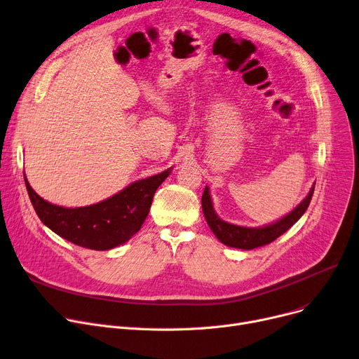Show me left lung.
Returning <instances> with one entry per match:
<instances>
[{
	"label": "left lung",
	"mask_w": 359,
	"mask_h": 359,
	"mask_svg": "<svg viewBox=\"0 0 359 359\" xmlns=\"http://www.w3.org/2000/svg\"><path fill=\"white\" fill-rule=\"evenodd\" d=\"M313 191H314V185L311 187L307 197L296 208H294L291 213H288L278 222L266 224L264 227H243V226L231 224L222 220L213 208L208 187H205L203 193L201 205H203V213L207 220V224L210 226V229H212V231L222 243L230 248H239V249L249 250V249H255V248L268 245L276 241L277 238H280L283 233H285V231L304 215V212L310 204Z\"/></svg>",
	"instance_id": "left-lung-1"
}]
</instances>
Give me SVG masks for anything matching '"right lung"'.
Masks as SVG:
<instances>
[{"label":"right lung","mask_w":359,"mask_h":359,"mask_svg":"<svg viewBox=\"0 0 359 359\" xmlns=\"http://www.w3.org/2000/svg\"><path fill=\"white\" fill-rule=\"evenodd\" d=\"M170 174L171 168L130 184L107 200L76 208L48 203L34 193L26 175L25 182L39 219L56 235L82 248L109 250L126 243L140 230L155 191Z\"/></svg>","instance_id":"right-lung-1"}]
</instances>
